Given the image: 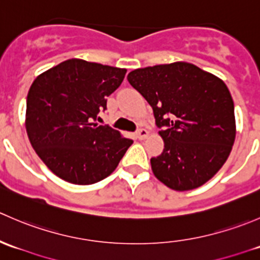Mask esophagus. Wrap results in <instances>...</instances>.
Listing matches in <instances>:
<instances>
[{"instance_id": "esophagus-1", "label": "esophagus", "mask_w": 260, "mask_h": 260, "mask_svg": "<svg viewBox=\"0 0 260 260\" xmlns=\"http://www.w3.org/2000/svg\"><path fill=\"white\" fill-rule=\"evenodd\" d=\"M136 136H137L138 140H145V138H147V136H148V131H147L146 128H140V129L136 132Z\"/></svg>"}]
</instances>
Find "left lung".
<instances>
[{
	"label": "left lung",
	"instance_id": "8db88e82",
	"mask_svg": "<svg viewBox=\"0 0 260 260\" xmlns=\"http://www.w3.org/2000/svg\"><path fill=\"white\" fill-rule=\"evenodd\" d=\"M131 85L153 109L164 138L152 171L176 191L204 185L229 157L235 140L234 102L225 83L188 62L131 72Z\"/></svg>",
	"mask_w": 260,
	"mask_h": 260
}]
</instances>
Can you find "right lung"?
Masks as SVG:
<instances>
[{
    "label": "right lung",
    "mask_w": 260,
    "mask_h": 260,
    "mask_svg": "<svg viewBox=\"0 0 260 260\" xmlns=\"http://www.w3.org/2000/svg\"><path fill=\"white\" fill-rule=\"evenodd\" d=\"M125 69L69 59L34 80L26 99V131L44 164L60 179L91 185L114 171L133 143L96 124Z\"/></svg>",
    "instance_id": "right-lung-1"
}]
</instances>
